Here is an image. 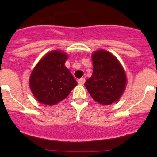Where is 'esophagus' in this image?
<instances>
[{"mask_svg": "<svg viewBox=\"0 0 157 157\" xmlns=\"http://www.w3.org/2000/svg\"><path fill=\"white\" fill-rule=\"evenodd\" d=\"M77 82H78V83L80 85H83L85 83V78L84 77H81V78H80L77 80Z\"/></svg>", "mask_w": 157, "mask_h": 157, "instance_id": "1", "label": "esophagus"}]
</instances>
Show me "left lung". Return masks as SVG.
<instances>
[{"mask_svg": "<svg viewBox=\"0 0 157 157\" xmlns=\"http://www.w3.org/2000/svg\"><path fill=\"white\" fill-rule=\"evenodd\" d=\"M93 72L85 86L93 99L102 105L118 101L126 86V74L116 58L105 50L96 51L92 55Z\"/></svg>", "mask_w": 157, "mask_h": 157, "instance_id": "obj_1", "label": "left lung"}]
</instances>
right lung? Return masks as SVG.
Returning a JSON list of instances; mask_svg holds the SVG:
<instances>
[{"mask_svg": "<svg viewBox=\"0 0 157 157\" xmlns=\"http://www.w3.org/2000/svg\"><path fill=\"white\" fill-rule=\"evenodd\" d=\"M68 55L52 51L39 61L31 73L29 86L39 102L56 105L65 99L77 83L64 65Z\"/></svg>", "mask_w": 157, "mask_h": 157, "instance_id": "add662e5", "label": "right lung"}]
</instances>
